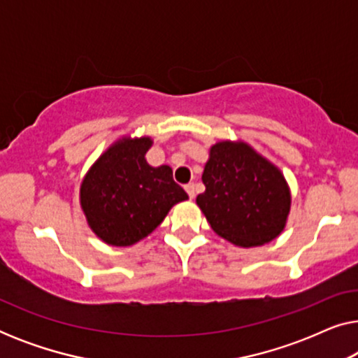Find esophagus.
I'll use <instances>...</instances> for the list:
<instances>
[{
    "mask_svg": "<svg viewBox=\"0 0 358 358\" xmlns=\"http://www.w3.org/2000/svg\"><path fill=\"white\" fill-rule=\"evenodd\" d=\"M185 190H187V194H189L190 199L195 197V185H194V184H187V185H185Z\"/></svg>",
    "mask_w": 358,
    "mask_h": 358,
    "instance_id": "obj_1",
    "label": "esophagus"
}]
</instances>
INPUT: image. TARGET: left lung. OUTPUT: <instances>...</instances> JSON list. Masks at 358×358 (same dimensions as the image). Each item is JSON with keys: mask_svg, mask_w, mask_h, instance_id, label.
Returning <instances> with one entry per match:
<instances>
[{"mask_svg": "<svg viewBox=\"0 0 358 358\" xmlns=\"http://www.w3.org/2000/svg\"><path fill=\"white\" fill-rule=\"evenodd\" d=\"M197 205L218 236L239 248L271 243L283 231L292 194L282 171L244 141H218L203 168Z\"/></svg>", "mask_w": 358, "mask_h": 358, "instance_id": "1", "label": "left lung"}]
</instances>
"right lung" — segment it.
Segmentation results:
<instances>
[{
	"mask_svg": "<svg viewBox=\"0 0 358 358\" xmlns=\"http://www.w3.org/2000/svg\"><path fill=\"white\" fill-rule=\"evenodd\" d=\"M150 136L112 143L87 171L80 187L86 222L109 246H131L159 227L176 203L189 195L174 182L169 166L148 164Z\"/></svg>",
	"mask_w": 358,
	"mask_h": 358,
	"instance_id": "add662e5",
	"label": "right lung"
}]
</instances>
